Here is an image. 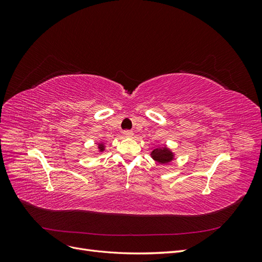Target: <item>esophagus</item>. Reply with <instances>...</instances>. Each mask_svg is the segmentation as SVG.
<instances>
[{"mask_svg":"<svg viewBox=\"0 0 262 262\" xmlns=\"http://www.w3.org/2000/svg\"><path fill=\"white\" fill-rule=\"evenodd\" d=\"M123 136L126 137V138H132L133 137V132L130 131V130H125V131H123Z\"/></svg>","mask_w":262,"mask_h":262,"instance_id":"esophagus-1","label":"esophagus"}]
</instances>
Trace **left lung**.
I'll use <instances>...</instances> for the list:
<instances>
[{
  "instance_id": "obj_1",
  "label": "left lung",
  "mask_w": 262,
  "mask_h": 262,
  "mask_svg": "<svg viewBox=\"0 0 262 262\" xmlns=\"http://www.w3.org/2000/svg\"><path fill=\"white\" fill-rule=\"evenodd\" d=\"M150 157L158 164L164 165L175 160V153H173L169 147H167V145L164 144L160 147L154 148L152 152H150Z\"/></svg>"
}]
</instances>
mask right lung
<instances>
[{
    "label": "right lung",
    "mask_w": 262,
    "mask_h": 262,
    "mask_svg": "<svg viewBox=\"0 0 262 262\" xmlns=\"http://www.w3.org/2000/svg\"><path fill=\"white\" fill-rule=\"evenodd\" d=\"M105 148H106V145H105V143L104 142H99V143L97 144V149H98V154L99 153H102L105 150Z\"/></svg>",
    "instance_id": "1"
}]
</instances>
